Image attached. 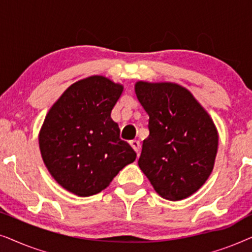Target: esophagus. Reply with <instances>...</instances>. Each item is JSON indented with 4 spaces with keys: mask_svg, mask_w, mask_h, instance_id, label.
<instances>
[{
    "mask_svg": "<svg viewBox=\"0 0 252 252\" xmlns=\"http://www.w3.org/2000/svg\"><path fill=\"white\" fill-rule=\"evenodd\" d=\"M129 144L130 146H132V148L134 150H135V153L137 154V156H139V153H140V142L139 141H136V140H132V141H129Z\"/></svg>",
    "mask_w": 252,
    "mask_h": 252,
    "instance_id": "obj_1",
    "label": "esophagus"
}]
</instances>
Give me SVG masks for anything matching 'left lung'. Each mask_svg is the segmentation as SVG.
<instances>
[{
    "label": "left lung",
    "mask_w": 252,
    "mask_h": 252,
    "mask_svg": "<svg viewBox=\"0 0 252 252\" xmlns=\"http://www.w3.org/2000/svg\"><path fill=\"white\" fill-rule=\"evenodd\" d=\"M135 94L149 116L139 166L163 198H187L213 170L218 150L213 120L180 85L137 81Z\"/></svg>",
    "instance_id": "8db88e82"
}]
</instances>
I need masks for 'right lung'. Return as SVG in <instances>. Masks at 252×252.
Listing matches in <instances>:
<instances>
[{
    "label": "right lung",
    "mask_w": 252,
    "mask_h": 252,
    "mask_svg": "<svg viewBox=\"0 0 252 252\" xmlns=\"http://www.w3.org/2000/svg\"><path fill=\"white\" fill-rule=\"evenodd\" d=\"M123 89L92 75L71 85L47 113L39 134L41 156L55 180L72 194H98L135 160V151L120 139L111 119Z\"/></svg>",
    "instance_id": "add662e5"
}]
</instances>
